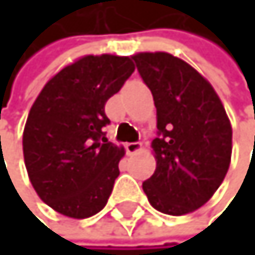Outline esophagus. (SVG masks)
Listing matches in <instances>:
<instances>
[{"mask_svg": "<svg viewBox=\"0 0 255 255\" xmlns=\"http://www.w3.org/2000/svg\"><path fill=\"white\" fill-rule=\"evenodd\" d=\"M125 147H126V151L129 153V155H134V153H137L142 148V143L140 142H128Z\"/></svg>", "mask_w": 255, "mask_h": 255, "instance_id": "1", "label": "esophagus"}]
</instances>
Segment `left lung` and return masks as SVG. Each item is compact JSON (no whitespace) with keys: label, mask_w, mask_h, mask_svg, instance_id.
<instances>
[{"label":"left lung","mask_w":255,"mask_h":255,"mask_svg":"<svg viewBox=\"0 0 255 255\" xmlns=\"http://www.w3.org/2000/svg\"><path fill=\"white\" fill-rule=\"evenodd\" d=\"M156 107V169L142 183L150 204L169 216L196 211L224 182L232 158V126L214 88L167 52L132 55Z\"/></svg>","instance_id":"8db88e82"}]
</instances>
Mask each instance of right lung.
Returning <instances> with one entry per match:
<instances>
[{
  "label": "right lung",
  "instance_id": "add662e5",
  "mask_svg": "<svg viewBox=\"0 0 255 255\" xmlns=\"http://www.w3.org/2000/svg\"><path fill=\"white\" fill-rule=\"evenodd\" d=\"M132 72V57L86 55L51 78L31 107L25 166L38 196L63 216H94L112 195L125 148L107 140L105 104Z\"/></svg>",
  "mask_w": 255,
  "mask_h": 255
}]
</instances>
